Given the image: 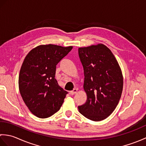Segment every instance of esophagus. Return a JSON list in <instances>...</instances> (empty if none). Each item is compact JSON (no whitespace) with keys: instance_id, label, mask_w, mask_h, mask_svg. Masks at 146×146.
Returning <instances> with one entry per match:
<instances>
[{"instance_id":"34e87169","label":"esophagus","mask_w":146,"mask_h":146,"mask_svg":"<svg viewBox=\"0 0 146 146\" xmlns=\"http://www.w3.org/2000/svg\"><path fill=\"white\" fill-rule=\"evenodd\" d=\"M77 90H77L76 88H74L72 91H70V94L72 95H74V94H75L77 92Z\"/></svg>"}]
</instances>
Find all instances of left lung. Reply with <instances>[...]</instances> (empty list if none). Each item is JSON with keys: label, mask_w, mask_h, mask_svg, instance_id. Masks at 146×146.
I'll return each mask as SVG.
<instances>
[{"label": "left lung", "mask_w": 146, "mask_h": 146, "mask_svg": "<svg viewBox=\"0 0 146 146\" xmlns=\"http://www.w3.org/2000/svg\"><path fill=\"white\" fill-rule=\"evenodd\" d=\"M84 71L85 104L80 113L93 121L106 119L117 106L123 90V76L112 52L103 44L78 48Z\"/></svg>", "instance_id": "left-lung-1"}]
</instances>
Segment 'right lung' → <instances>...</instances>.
Returning a JSON list of instances; mask_svg holds the SVG:
<instances>
[{"instance_id": "obj_1", "label": "right lung", "mask_w": 146, "mask_h": 146, "mask_svg": "<svg viewBox=\"0 0 146 146\" xmlns=\"http://www.w3.org/2000/svg\"><path fill=\"white\" fill-rule=\"evenodd\" d=\"M72 48L39 45L24 59L19 76V88L24 103L36 117L48 118L60 109L68 92L55 78L56 68Z\"/></svg>"}]
</instances>
